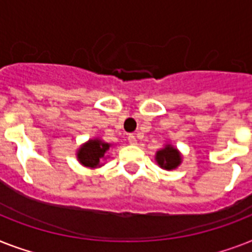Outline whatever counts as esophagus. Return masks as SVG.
Returning <instances> with one entry per match:
<instances>
[{
	"instance_id": "obj_1",
	"label": "esophagus",
	"mask_w": 252,
	"mask_h": 252,
	"mask_svg": "<svg viewBox=\"0 0 252 252\" xmlns=\"http://www.w3.org/2000/svg\"><path fill=\"white\" fill-rule=\"evenodd\" d=\"M128 141H129V144H132V145H136V144H137V138H136L134 134H129V136H128Z\"/></svg>"
}]
</instances>
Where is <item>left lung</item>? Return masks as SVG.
Instances as JSON below:
<instances>
[{
	"instance_id": "left-lung-1",
	"label": "left lung",
	"mask_w": 252,
	"mask_h": 252,
	"mask_svg": "<svg viewBox=\"0 0 252 252\" xmlns=\"http://www.w3.org/2000/svg\"><path fill=\"white\" fill-rule=\"evenodd\" d=\"M156 161L159 167L165 170H174L182 163V156L176 148L167 144L163 149L158 150L156 154Z\"/></svg>"
}]
</instances>
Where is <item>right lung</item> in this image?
I'll return each mask as SVG.
<instances>
[{"mask_svg":"<svg viewBox=\"0 0 252 252\" xmlns=\"http://www.w3.org/2000/svg\"><path fill=\"white\" fill-rule=\"evenodd\" d=\"M110 144L99 140V138H94V140H89L86 144L81 146L78 152H77V158L80 161L81 165H84L85 167L95 168L99 167L102 159H104V154L108 149H110Z\"/></svg>","mask_w":252,"mask_h":252,"instance_id":"1","label":"right lung"}]
</instances>
